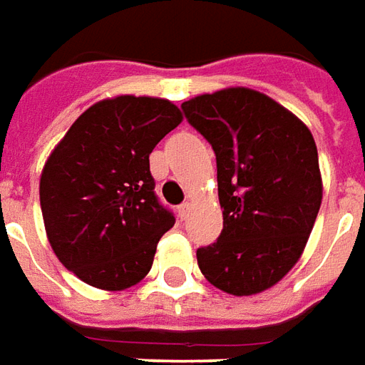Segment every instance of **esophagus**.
<instances>
[{
	"label": "esophagus",
	"mask_w": 365,
	"mask_h": 365,
	"mask_svg": "<svg viewBox=\"0 0 365 365\" xmlns=\"http://www.w3.org/2000/svg\"><path fill=\"white\" fill-rule=\"evenodd\" d=\"M188 214H190V204L182 202L178 206V216H180V220H187Z\"/></svg>",
	"instance_id": "esophagus-1"
}]
</instances>
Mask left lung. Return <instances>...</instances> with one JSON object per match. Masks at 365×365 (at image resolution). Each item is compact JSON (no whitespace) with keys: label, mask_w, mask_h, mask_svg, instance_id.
Segmentation results:
<instances>
[{"label":"left lung","mask_w":365,"mask_h":365,"mask_svg":"<svg viewBox=\"0 0 365 365\" xmlns=\"http://www.w3.org/2000/svg\"><path fill=\"white\" fill-rule=\"evenodd\" d=\"M216 153L224 230L196 250L202 275L224 293L273 287L301 257L322 202L309 128L269 96L226 88L180 106Z\"/></svg>","instance_id":"1"}]
</instances>
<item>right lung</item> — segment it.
I'll use <instances>...</instances> for the list:
<instances>
[{
    "label": "right lung",
    "mask_w": 365,
    "mask_h": 365,
    "mask_svg": "<svg viewBox=\"0 0 365 365\" xmlns=\"http://www.w3.org/2000/svg\"><path fill=\"white\" fill-rule=\"evenodd\" d=\"M182 113L169 100L118 96L80 115L45 163L48 242L84 283L123 291L145 277L175 216L155 195L149 155Z\"/></svg>",
    "instance_id": "right-lung-1"
}]
</instances>
